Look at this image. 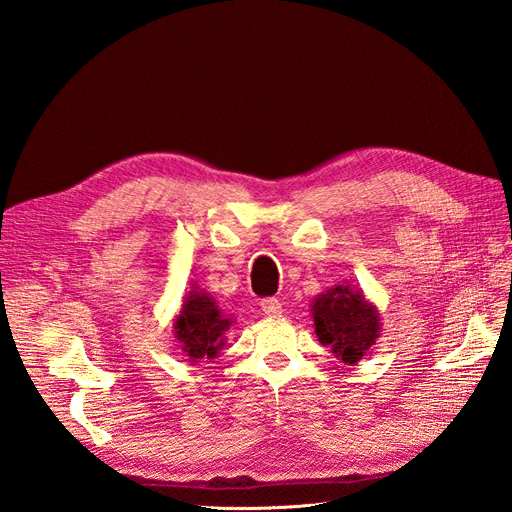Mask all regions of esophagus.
Listing matches in <instances>:
<instances>
[{
	"label": "esophagus",
	"mask_w": 512,
	"mask_h": 512,
	"mask_svg": "<svg viewBox=\"0 0 512 512\" xmlns=\"http://www.w3.org/2000/svg\"><path fill=\"white\" fill-rule=\"evenodd\" d=\"M260 307H262V312H265V316H280L282 314V301L275 299V297L262 299Z\"/></svg>",
	"instance_id": "esophagus-1"
}]
</instances>
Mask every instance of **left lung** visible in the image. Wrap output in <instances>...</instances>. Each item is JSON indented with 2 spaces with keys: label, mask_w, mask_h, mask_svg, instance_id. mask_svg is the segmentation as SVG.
I'll list each match as a JSON object with an SVG mask.
<instances>
[{
  "label": "left lung",
  "mask_w": 512,
  "mask_h": 512,
  "mask_svg": "<svg viewBox=\"0 0 512 512\" xmlns=\"http://www.w3.org/2000/svg\"><path fill=\"white\" fill-rule=\"evenodd\" d=\"M316 337L339 361L356 365L380 337V312L359 286L337 284L312 301Z\"/></svg>",
  "instance_id": "obj_1"
}]
</instances>
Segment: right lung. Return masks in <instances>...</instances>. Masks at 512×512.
Here are the masks:
<instances>
[{
    "label": "right lung",
    "mask_w": 512,
    "mask_h": 512,
    "mask_svg": "<svg viewBox=\"0 0 512 512\" xmlns=\"http://www.w3.org/2000/svg\"><path fill=\"white\" fill-rule=\"evenodd\" d=\"M232 322L235 320L224 314L213 294L194 284L183 297L179 314L173 320L175 339L188 356V363L196 365L200 359H215L226 346V331Z\"/></svg>",
    "instance_id": "right-lung-1"
}]
</instances>
